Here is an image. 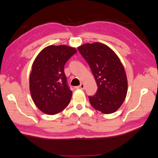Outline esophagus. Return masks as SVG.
<instances>
[{"label": "esophagus", "mask_w": 158, "mask_h": 158, "mask_svg": "<svg viewBox=\"0 0 158 158\" xmlns=\"http://www.w3.org/2000/svg\"><path fill=\"white\" fill-rule=\"evenodd\" d=\"M77 88L83 90V89H85V85H84V84H81L79 85V86L78 87H77Z\"/></svg>", "instance_id": "esophagus-1"}]
</instances>
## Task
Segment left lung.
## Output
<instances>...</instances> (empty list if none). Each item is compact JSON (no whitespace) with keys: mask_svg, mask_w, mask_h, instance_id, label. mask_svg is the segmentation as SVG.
<instances>
[{"mask_svg":"<svg viewBox=\"0 0 158 158\" xmlns=\"http://www.w3.org/2000/svg\"><path fill=\"white\" fill-rule=\"evenodd\" d=\"M78 51L88 62L98 86L96 94L89 96L90 103L102 113H113L127 93V75L119 58L110 48L98 42L82 45Z\"/></svg>","mask_w":158,"mask_h":158,"instance_id":"left-lung-1","label":"left lung"}]
</instances>
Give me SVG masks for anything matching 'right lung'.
Masks as SVG:
<instances>
[{
    "mask_svg": "<svg viewBox=\"0 0 158 158\" xmlns=\"http://www.w3.org/2000/svg\"><path fill=\"white\" fill-rule=\"evenodd\" d=\"M77 52L74 48L50 46L39 52L32 64L29 89L36 107L44 113L56 114L68 106L72 92L64 66Z\"/></svg>",
    "mask_w": 158,
    "mask_h": 158,
    "instance_id": "right-lung-1",
    "label": "right lung"
}]
</instances>
